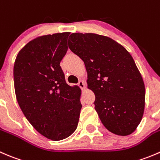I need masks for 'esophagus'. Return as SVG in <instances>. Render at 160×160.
I'll use <instances>...</instances> for the list:
<instances>
[{
    "instance_id": "1",
    "label": "esophagus",
    "mask_w": 160,
    "mask_h": 160,
    "mask_svg": "<svg viewBox=\"0 0 160 160\" xmlns=\"http://www.w3.org/2000/svg\"><path fill=\"white\" fill-rule=\"evenodd\" d=\"M78 85L81 88H82V89H83V88H85V83H84V82H82V81H79V82H78Z\"/></svg>"
}]
</instances>
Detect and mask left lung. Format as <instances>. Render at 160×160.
Here are the masks:
<instances>
[{"label":"left lung","mask_w":160,"mask_h":160,"mask_svg":"<svg viewBox=\"0 0 160 160\" xmlns=\"http://www.w3.org/2000/svg\"><path fill=\"white\" fill-rule=\"evenodd\" d=\"M68 47L84 61L88 88L101 122L112 133L132 134L142 121L145 85L132 55L113 39L93 33H72Z\"/></svg>","instance_id":"obj_1"}]
</instances>
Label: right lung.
<instances>
[{
	"label": "right lung",
	"mask_w": 160,
	"mask_h": 160,
	"mask_svg": "<svg viewBox=\"0 0 160 160\" xmlns=\"http://www.w3.org/2000/svg\"><path fill=\"white\" fill-rule=\"evenodd\" d=\"M69 32L40 36L19 51L14 65L16 99L28 122L53 141L66 138L77 128L81 90L67 84L61 60L68 51Z\"/></svg>",
	"instance_id": "obj_1"
}]
</instances>
